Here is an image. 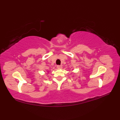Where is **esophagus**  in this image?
<instances>
[{"instance_id":"1","label":"esophagus","mask_w":120,"mask_h":120,"mask_svg":"<svg viewBox=\"0 0 120 120\" xmlns=\"http://www.w3.org/2000/svg\"><path fill=\"white\" fill-rule=\"evenodd\" d=\"M57 68L59 69H61L62 68V66L58 65V66H57Z\"/></svg>"}]
</instances>
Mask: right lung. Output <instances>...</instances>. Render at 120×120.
I'll return each mask as SVG.
<instances>
[{
    "mask_svg": "<svg viewBox=\"0 0 120 120\" xmlns=\"http://www.w3.org/2000/svg\"><path fill=\"white\" fill-rule=\"evenodd\" d=\"M48 73H49V72H48Z\"/></svg>",
    "mask_w": 120,
    "mask_h": 120,
    "instance_id": "1",
    "label": "right lung"
}]
</instances>
